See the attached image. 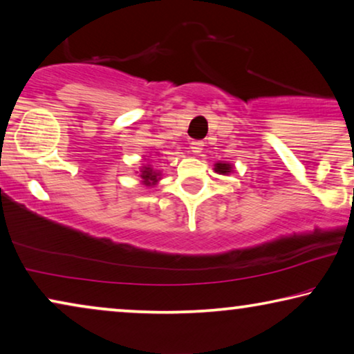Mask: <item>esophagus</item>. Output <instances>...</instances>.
Masks as SVG:
<instances>
[{"label":"esophagus","mask_w":354,"mask_h":354,"mask_svg":"<svg viewBox=\"0 0 354 354\" xmlns=\"http://www.w3.org/2000/svg\"><path fill=\"white\" fill-rule=\"evenodd\" d=\"M191 151H192V153H196V156H198V153L203 151V142L192 141L191 142Z\"/></svg>","instance_id":"obj_1"}]
</instances>
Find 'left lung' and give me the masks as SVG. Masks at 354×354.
<instances>
[{"label":"left lung","mask_w":354,"mask_h":354,"mask_svg":"<svg viewBox=\"0 0 354 354\" xmlns=\"http://www.w3.org/2000/svg\"><path fill=\"white\" fill-rule=\"evenodd\" d=\"M215 171L218 173V175H231V173L234 171V165L229 162H216Z\"/></svg>","instance_id":"left-lung-1"}]
</instances>
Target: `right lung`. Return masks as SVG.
<instances>
[{
    "mask_svg": "<svg viewBox=\"0 0 354 354\" xmlns=\"http://www.w3.org/2000/svg\"><path fill=\"white\" fill-rule=\"evenodd\" d=\"M147 156H144V163L142 167L139 168V178H141V184H144L146 187H152L158 184V181L162 179V171L158 170H153L151 162H149V158H146Z\"/></svg>",
    "mask_w": 354,
    "mask_h": 354,
    "instance_id": "add662e5",
    "label": "right lung"
}]
</instances>
